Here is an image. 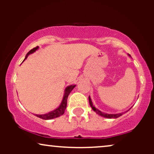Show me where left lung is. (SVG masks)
<instances>
[{
  "mask_svg": "<svg viewBox=\"0 0 154 154\" xmlns=\"http://www.w3.org/2000/svg\"><path fill=\"white\" fill-rule=\"evenodd\" d=\"M128 56H130V57H131V56H130V54H128ZM89 103L92 108V109H93V110L94 111L96 114H98V115H100L101 116H103V117H105V118H108V119H112V118H114V119H116V118L119 117V116H121L123 114V113H119V114H106V113L102 112V111H100V110H98V109H97L96 108L93 106V102H92L91 98L90 96H89Z\"/></svg>",
  "mask_w": 154,
  "mask_h": 154,
  "instance_id": "1",
  "label": "left lung"
}]
</instances>
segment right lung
Returning a JSON list of instances; mask_svg holds the SVG:
<instances>
[{
    "mask_svg": "<svg viewBox=\"0 0 154 154\" xmlns=\"http://www.w3.org/2000/svg\"><path fill=\"white\" fill-rule=\"evenodd\" d=\"M38 48H39V47L37 46L36 48H34L29 51V52L26 54L25 58H24V61H25L29 55L35 53ZM75 86H76V85H71L67 86V87L65 88L64 94H63V99H62V100H61V103L59 105V106L58 108H56L55 110L51 111H50V112L47 113V114H35V116H38V117H39V118H40V119H43L45 120H48V119H54V118L59 117L60 116L63 115L65 110H66V108L67 98H68L69 93H71V91L74 89V88H75Z\"/></svg>",
    "mask_w": 154,
    "mask_h": 154,
    "instance_id": "obj_1",
    "label": "right lung"
}]
</instances>
